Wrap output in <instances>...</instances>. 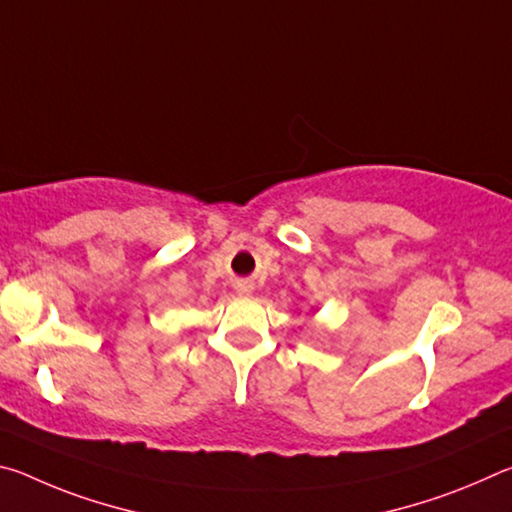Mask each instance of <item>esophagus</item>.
Here are the masks:
<instances>
[{
    "label": "esophagus",
    "instance_id": "esophagus-1",
    "mask_svg": "<svg viewBox=\"0 0 512 512\" xmlns=\"http://www.w3.org/2000/svg\"><path fill=\"white\" fill-rule=\"evenodd\" d=\"M250 289V284H244V291H248Z\"/></svg>",
    "mask_w": 512,
    "mask_h": 512
}]
</instances>
